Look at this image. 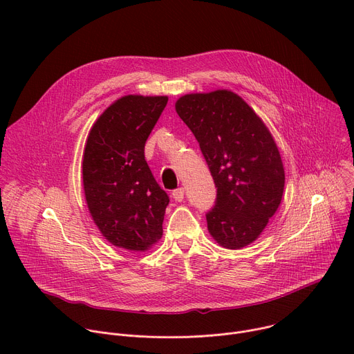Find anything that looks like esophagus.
<instances>
[{"label":"esophagus","mask_w":354,"mask_h":354,"mask_svg":"<svg viewBox=\"0 0 354 354\" xmlns=\"http://www.w3.org/2000/svg\"><path fill=\"white\" fill-rule=\"evenodd\" d=\"M172 196H174V199H175L176 202H182V201H183V196H185L183 187H179V189H175L174 194H172Z\"/></svg>","instance_id":"1"}]
</instances>
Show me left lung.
Returning a JSON list of instances; mask_svg holds the SVG:
<instances>
[{
  "mask_svg": "<svg viewBox=\"0 0 354 354\" xmlns=\"http://www.w3.org/2000/svg\"><path fill=\"white\" fill-rule=\"evenodd\" d=\"M175 109L198 139L218 187L206 214L218 245L253 243L276 214L285 189V168L265 122L238 93L216 89L186 93Z\"/></svg>",
  "mask_w": 354,
  "mask_h": 354,
  "instance_id": "8db88e82",
  "label": "left lung"
}]
</instances>
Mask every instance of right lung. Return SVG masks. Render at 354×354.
<instances>
[{
	"label": "right lung",
	"mask_w": 354,
	"mask_h": 354,
	"mask_svg": "<svg viewBox=\"0 0 354 354\" xmlns=\"http://www.w3.org/2000/svg\"><path fill=\"white\" fill-rule=\"evenodd\" d=\"M168 97L125 95L92 125L82 158L88 210L113 246L145 252L162 238L169 198L145 160V142Z\"/></svg>",
	"instance_id": "add662e5"
}]
</instances>
